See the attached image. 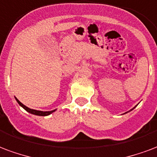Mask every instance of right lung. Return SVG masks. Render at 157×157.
<instances>
[{
    "mask_svg": "<svg viewBox=\"0 0 157 157\" xmlns=\"http://www.w3.org/2000/svg\"><path fill=\"white\" fill-rule=\"evenodd\" d=\"M16 100H17V102H18V104H19L21 106H22L25 111H28V112H30V113H31V114L36 115V116H42V117H44V116H48V115L52 114V112H54V111H56V110H53V111H36V110H33V109H30V108H28L27 106H25V105H23L22 103L19 100H17V98H16Z\"/></svg>",
    "mask_w": 157,
    "mask_h": 157,
    "instance_id": "1",
    "label": "right lung"
}]
</instances>
